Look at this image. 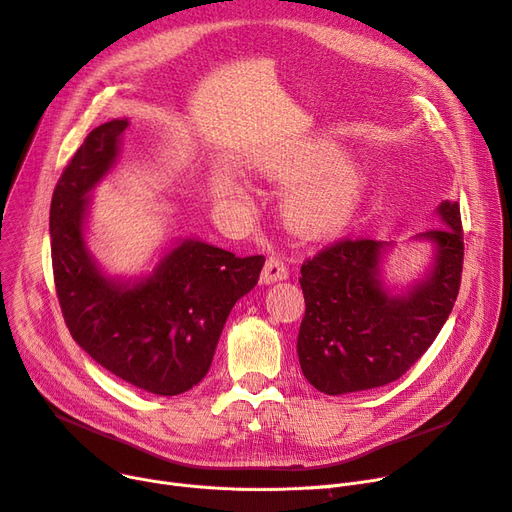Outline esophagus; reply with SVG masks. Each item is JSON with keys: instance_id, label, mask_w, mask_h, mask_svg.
Listing matches in <instances>:
<instances>
[{"instance_id": "obj_1", "label": "esophagus", "mask_w": 512, "mask_h": 512, "mask_svg": "<svg viewBox=\"0 0 512 512\" xmlns=\"http://www.w3.org/2000/svg\"><path fill=\"white\" fill-rule=\"evenodd\" d=\"M288 278V270L282 259L278 257H270L265 261V267L261 272V284H274V282H282Z\"/></svg>"}]
</instances>
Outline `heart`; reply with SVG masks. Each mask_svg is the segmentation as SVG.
<instances>
[{
    "label": "heart",
    "mask_w": 512,
    "mask_h": 512,
    "mask_svg": "<svg viewBox=\"0 0 512 512\" xmlns=\"http://www.w3.org/2000/svg\"><path fill=\"white\" fill-rule=\"evenodd\" d=\"M340 157V147L315 139L261 157L255 170L278 184H292L282 199V218L290 230L324 238L342 230L359 207L365 191V166ZM213 193L224 201H245L247 186L228 174H213Z\"/></svg>",
    "instance_id": "heart-1"
}]
</instances>
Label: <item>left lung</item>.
<instances>
[{"instance_id":"left-lung-1","label":"left lung","mask_w":512,"mask_h":512,"mask_svg":"<svg viewBox=\"0 0 512 512\" xmlns=\"http://www.w3.org/2000/svg\"><path fill=\"white\" fill-rule=\"evenodd\" d=\"M436 215L442 228L413 236L432 247V261L407 288L388 286L384 278L394 242L342 240L303 263L297 353L313 388L338 396L386 386L432 346L463 272L459 203L442 201Z\"/></svg>"}]
</instances>
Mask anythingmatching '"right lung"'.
<instances>
[{"instance_id":"add662e5","label":"right lung","mask_w":512,"mask_h":512,"mask_svg":"<svg viewBox=\"0 0 512 512\" xmlns=\"http://www.w3.org/2000/svg\"><path fill=\"white\" fill-rule=\"evenodd\" d=\"M126 128V118L93 128L53 191V280L66 326L93 361L141 390L176 396L207 375L226 319L255 288L265 257L178 238L151 272L107 274L87 242L89 203L118 164Z\"/></svg>"}]
</instances>
